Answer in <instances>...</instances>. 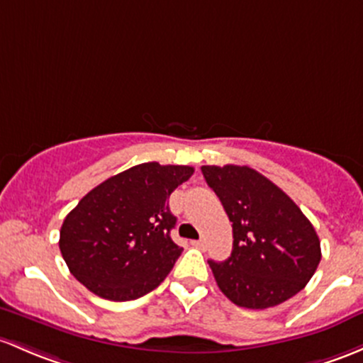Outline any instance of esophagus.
Listing matches in <instances>:
<instances>
[{"label": "esophagus", "instance_id": "esophagus-1", "mask_svg": "<svg viewBox=\"0 0 363 363\" xmlns=\"http://www.w3.org/2000/svg\"><path fill=\"white\" fill-rule=\"evenodd\" d=\"M191 245H193V247H196V249H203V247H205V242H203V240H193Z\"/></svg>", "mask_w": 363, "mask_h": 363}]
</instances>
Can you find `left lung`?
Instances as JSON below:
<instances>
[{"label": "left lung", "mask_w": 363, "mask_h": 363, "mask_svg": "<svg viewBox=\"0 0 363 363\" xmlns=\"http://www.w3.org/2000/svg\"><path fill=\"white\" fill-rule=\"evenodd\" d=\"M233 226V250L208 261L220 292L236 306L264 310L303 291L322 259L320 240L301 208L250 167L203 165Z\"/></svg>", "instance_id": "obj_1"}]
</instances>
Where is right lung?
I'll use <instances>...</instances> for the list:
<instances>
[{"mask_svg":"<svg viewBox=\"0 0 363 363\" xmlns=\"http://www.w3.org/2000/svg\"><path fill=\"white\" fill-rule=\"evenodd\" d=\"M188 165L140 163L101 182L64 219L59 247L72 277L95 296L132 301L158 287L182 249L172 240L169 196Z\"/></svg>","mask_w":363,"mask_h":363,"instance_id":"right-lung-1","label":"right lung"}]
</instances>
